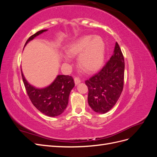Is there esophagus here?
Wrapping results in <instances>:
<instances>
[{"instance_id": "1", "label": "esophagus", "mask_w": 157, "mask_h": 157, "mask_svg": "<svg viewBox=\"0 0 157 157\" xmlns=\"http://www.w3.org/2000/svg\"><path fill=\"white\" fill-rule=\"evenodd\" d=\"M80 82H81V80H80V78H78V77H75V84H78L80 83Z\"/></svg>"}]
</instances>
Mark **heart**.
I'll use <instances>...</instances> for the list:
<instances>
[{
	"label": "heart",
	"instance_id": "b5f03b06",
	"mask_svg": "<svg viewBox=\"0 0 157 157\" xmlns=\"http://www.w3.org/2000/svg\"><path fill=\"white\" fill-rule=\"evenodd\" d=\"M105 49V42L100 36L86 35L72 42L66 52L69 56L79 54L80 67L86 72H93L102 65Z\"/></svg>",
	"mask_w": 157,
	"mask_h": 157
}]
</instances>
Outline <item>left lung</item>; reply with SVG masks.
I'll list each match as a JSON object with an SVG mask.
<instances>
[{
  "label": "left lung",
  "mask_w": 157,
  "mask_h": 157,
  "mask_svg": "<svg viewBox=\"0 0 157 157\" xmlns=\"http://www.w3.org/2000/svg\"><path fill=\"white\" fill-rule=\"evenodd\" d=\"M124 56L116 42L111 58L97 73L85 80L88 104L95 112L105 113L115 105L124 87Z\"/></svg>",
  "instance_id": "8db88e82"
}]
</instances>
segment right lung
<instances>
[{
	"instance_id": "add662e5",
	"label": "right lung",
	"mask_w": 157,
	"mask_h": 157,
	"mask_svg": "<svg viewBox=\"0 0 157 157\" xmlns=\"http://www.w3.org/2000/svg\"><path fill=\"white\" fill-rule=\"evenodd\" d=\"M46 31L47 30H40L31 36L25 46L35 36ZM21 76L28 96L38 110L49 117H57L63 113L67 106L70 92L75 86L74 80L71 76L58 75L53 83L42 89L36 88L28 83L22 71Z\"/></svg>"
}]
</instances>
